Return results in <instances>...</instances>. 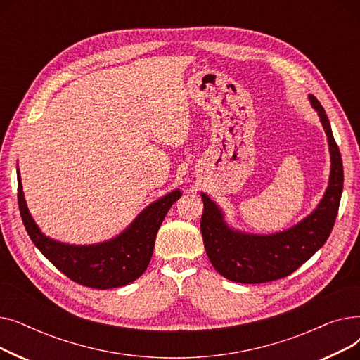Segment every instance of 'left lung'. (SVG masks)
<instances>
[{"label":"left lung","mask_w":360,"mask_h":360,"mask_svg":"<svg viewBox=\"0 0 360 360\" xmlns=\"http://www.w3.org/2000/svg\"><path fill=\"white\" fill-rule=\"evenodd\" d=\"M309 99L327 132L331 153L330 185L311 216L286 232L269 236L245 235L229 229L219 207L201 194L204 212L200 228L204 248L216 271L226 278L255 285L286 277L323 247L333 231L343 191V162L323 105L315 96Z\"/></svg>","instance_id":"obj_1"}]
</instances>
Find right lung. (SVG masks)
I'll use <instances>...</instances> for the list:
<instances>
[{
	"instance_id": "add662e5",
	"label": "right lung",
	"mask_w": 360,
	"mask_h": 360,
	"mask_svg": "<svg viewBox=\"0 0 360 360\" xmlns=\"http://www.w3.org/2000/svg\"><path fill=\"white\" fill-rule=\"evenodd\" d=\"M179 197L176 190L148 205L115 239L90 247H72L55 242L37 229L26 207L20 174H17L18 210L32 242L68 278L91 289L121 288L146 271L160 224Z\"/></svg>"
}]
</instances>
